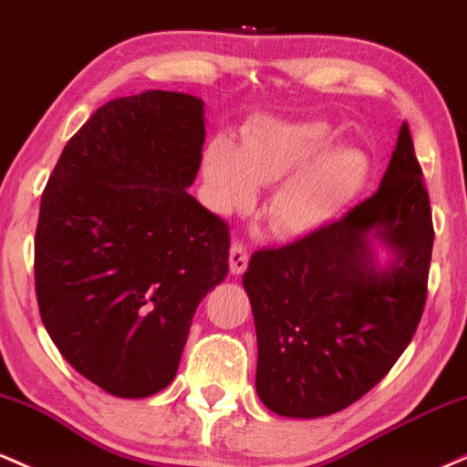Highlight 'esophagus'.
<instances>
[{
	"label": "esophagus",
	"mask_w": 467,
	"mask_h": 467,
	"mask_svg": "<svg viewBox=\"0 0 467 467\" xmlns=\"http://www.w3.org/2000/svg\"><path fill=\"white\" fill-rule=\"evenodd\" d=\"M250 252L241 241H234L233 248H230V272L233 275H244L245 267H248Z\"/></svg>",
	"instance_id": "34e87169"
}]
</instances>
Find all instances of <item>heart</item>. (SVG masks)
<instances>
[{
    "instance_id": "1",
    "label": "heart",
    "mask_w": 467,
    "mask_h": 467,
    "mask_svg": "<svg viewBox=\"0 0 467 467\" xmlns=\"http://www.w3.org/2000/svg\"><path fill=\"white\" fill-rule=\"evenodd\" d=\"M334 138L327 122H264L239 149L228 140L213 142L203 155L213 202L222 211H237L250 206L256 184L283 179L267 203L270 226L283 234L323 228L356 200L368 178V160L356 149L322 153Z\"/></svg>"
}]
</instances>
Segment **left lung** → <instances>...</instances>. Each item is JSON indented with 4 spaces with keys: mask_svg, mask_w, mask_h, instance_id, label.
Here are the masks:
<instances>
[{
    "mask_svg": "<svg viewBox=\"0 0 467 467\" xmlns=\"http://www.w3.org/2000/svg\"><path fill=\"white\" fill-rule=\"evenodd\" d=\"M396 252L372 264L370 239ZM432 213L410 130L401 122L387 173L342 219L254 252L244 275L254 314L256 393L283 417H323L367 395L400 360L428 296Z\"/></svg>",
    "mask_w": 467,
    "mask_h": 467,
    "instance_id": "left-lung-1",
    "label": "left lung"
}]
</instances>
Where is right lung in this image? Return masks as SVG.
<instances>
[{
	"mask_svg": "<svg viewBox=\"0 0 467 467\" xmlns=\"http://www.w3.org/2000/svg\"><path fill=\"white\" fill-rule=\"evenodd\" d=\"M203 138L195 96L109 100L69 138L41 195V320L61 356L118 398L169 387L197 305L228 275V223L186 191Z\"/></svg>",
	"mask_w": 467,
	"mask_h": 467,
	"instance_id": "add662e5",
	"label": "right lung"
}]
</instances>
